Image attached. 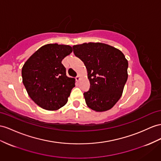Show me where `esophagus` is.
Here are the masks:
<instances>
[{
	"instance_id": "obj_1",
	"label": "esophagus",
	"mask_w": 161,
	"mask_h": 161,
	"mask_svg": "<svg viewBox=\"0 0 161 161\" xmlns=\"http://www.w3.org/2000/svg\"><path fill=\"white\" fill-rule=\"evenodd\" d=\"M75 80H76V81H80V75H78L76 77H75Z\"/></svg>"
}]
</instances>
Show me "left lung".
<instances>
[{"mask_svg": "<svg viewBox=\"0 0 161 161\" xmlns=\"http://www.w3.org/2000/svg\"><path fill=\"white\" fill-rule=\"evenodd\" d=\"M87 69L90 87L84 93L86 105L95 112L112 109L120 99L128 79V60L118 49L103 43L73 46Z\"/></svg>", "mask_w": 161, "mask_h": 161, "instance_id": "8db88e82", "label": "left lung"}]
</instances>
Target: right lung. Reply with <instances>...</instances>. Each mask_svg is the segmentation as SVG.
<instances>
[{"label":"right lung","instance_id":"1","mask_svg":"<svg viewBox=\"0 0 161 161\" xmlns=\"http://www.w3.org/2000/svg\"><path fill=\"white\" fill-rule=\"evenodd\" d=\"M72 52L68 45L47 44L23 65V84L31 99L41 108L54 111L67 103L75 80L67 76L62 60Z\"/></svg>","mask_w":161,"mask_h":161}]
</instances>
